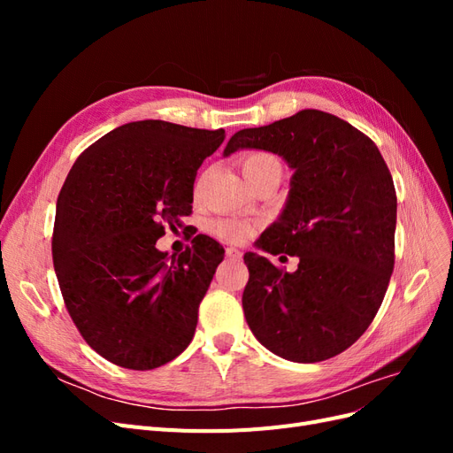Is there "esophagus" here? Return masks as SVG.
I'll return each mask as SVG.
<instances>
[{"instance_id": "obj_1", "label": "esophagus", "mask_w": 453, "mask_h": 453, "mask_svg": "<svg viewBox=\"0 0 453 453\" xmlns=\"http://www.w3.org/2000/svg\"><path fill=\"white\" fill-rule=\"evenodd\" d=\"M226 257L228 258H242V251L236 248H226Z\"/></svg>"}]
</instances>
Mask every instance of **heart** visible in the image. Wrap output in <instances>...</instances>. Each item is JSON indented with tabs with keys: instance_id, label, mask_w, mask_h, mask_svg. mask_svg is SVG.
<instances>
[{
	"instance_id": "heart-1",
	"label": "heart",
	"mask_w": 453,
	"mask_h": 453,
	"mask_svg": "<svg viewBox=\"0 0 453 453\" xmlns=\"http://www.w3.org/2000/svg\"><path fill=\"white\" fill-rule=\"evenodd\" d=\"M270 172H281V162L273 155L265 153V150H257V153L242 158V173L245 181ZM215 230L219 236L228 242H243L251 234V226L243 221H221L217 223Z\"/></svg>"
}]
</instances>
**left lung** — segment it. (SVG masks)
Instances as JSON below:
<instances>
[{
  "label": "left lung",
  "instance_id": "1",
  "mask_svg": "<svg viewBox=\"0 0 453 453\" xmlns=\"http://www.w3.org/2000/svg\"><path fill=\"white\" fill-rule=\"evenodd\" d=\"M240 149L268 150L293 170L283 210L257 248L298 257V268L283 272L268 257L243 255L245 321L281 359H331L359 340L388 291L396 225L388 164L363 132L318 109L236 132L223 157Z\"/></svg>",
  "mask_w": 453,
  "mask_h": 453
}]
</instances>
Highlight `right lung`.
Returning a JSON list of instances; mask_svg holds the SVG:
<instances>
[{
  "label": "right lung",
  "instance_id": "add662e5",
  "mask_svg": "<svg viewBox=\"0 0 453 453\" xmlns=\"http://www.w3.org/2000/svg\"><path fill=\"white\" fill-rule=\"evenodd\" d=\"M225 140L166 120L122 125L81 155L57 202L52 263L87 344L113 365L150 370L183 353L225 258L198 234L181 255L157 250L193 210L196 172Z\"/></svg>",
  "mask_w": 453,
  "mask_h": 453
}]
</instances>
